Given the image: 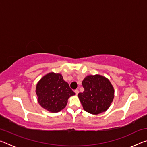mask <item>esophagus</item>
I'll list each match as a JSON object with an SVG mask.
<instances>
[{
  "label": "esophagus",
  "mask_w": 147,
  "mask_h": 147,
  "mask_svg": "<svg viewBox=\"0 0 147 147\" xmlns=\"http://www.w3.org/2000/svg\"><path fill=\"white\" fill-rule=\"evenodd\" d=\"M74 93H76V94H78L79 93V91L78 90V89H75V90H74Z\"/></svg>",
  "instance_id": "34e87169"
}]
</instances>
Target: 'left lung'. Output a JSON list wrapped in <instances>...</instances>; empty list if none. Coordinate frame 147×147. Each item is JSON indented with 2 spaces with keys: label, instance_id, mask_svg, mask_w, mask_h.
Masks as SVG:
<instances>
[{
  "label": "left lung",
  "instance_id": "left-lung-1",
  "mask_svg": "<svg viewBox=\"0 0 147 147\" xmlns=\"http://www.w3.org/2000/svg\"><path fill=\"white\" fill-rule=\"evenodd\" d=\"M84 91L78 96L84 110L97 115L106 111L114 98L112 85L105 77L96 74L86 76L82 81Z\"/></svg>",
  "mask_w": 147,
  "mask_h": 147
}]
</instances>
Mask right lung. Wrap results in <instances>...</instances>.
Here are the masks:
<instances>
[{"label":"right lung","mask_w":147,"mask_h":147,"mask_svg":"<svg viewBox=\"0 0 147 147\" xmlns=\"http://www.w3.org/2000/svg\"><path fill=\"white\" fill-rule=\"evenodd\" d=\"M38 102L51 112H59L67 104L68 98L75 94L61 74L51 73L44 76L36 86Z\"/></svg>","instance_id":"add662e5"}]
</instances>
